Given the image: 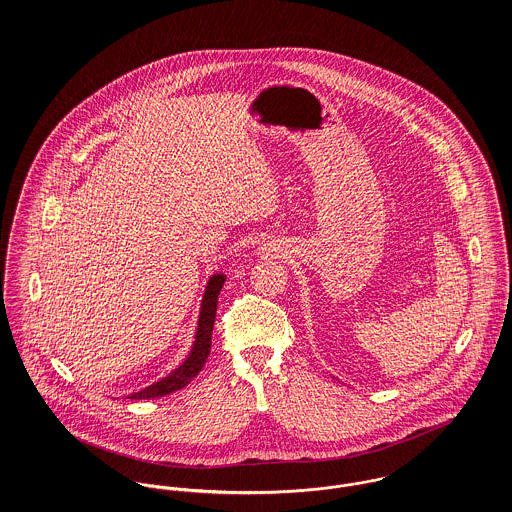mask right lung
<instances>
[{
    "label": "right lung",
    "mask_w": 512,
    "mask_h": 512,
    "mask_svg": "<svg viewBox=\"0 0 512 512\" xmlns=\"http://www.w3.org/2000/svg\"><path fill=\"white\" fill-rule=\"evenodd\" d=\"M224 276L217 274L209 280L207 292L201 303V317H199V329H197V337H195V345L191 349V355L187 357V361L179 366L177 370H173L169 376L161 378L159 382H153L151 386H147L144 390L128 396L132 400H149V398H159V396H167L175 390H181L183 386H187L205 366V361L211 353V335H213V325H215V317H217V303H219V293L224 284Z\"/></svg>",
    "instance_id": "obj_1"
}]
</instances>
